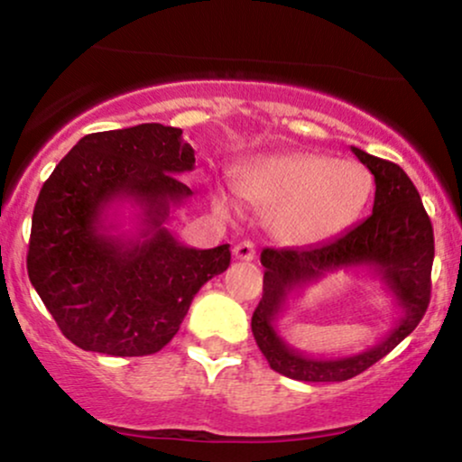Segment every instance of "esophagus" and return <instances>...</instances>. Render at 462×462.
I'll use <instances>...</instances> for the list:
<instances>
[{
	"instance_id": "obj_1",
	"label": "esophagus",
	"mask_w": 462,
	"mask_h": 462,
	"mask_svg": "<svg viewBox=\"0 0 462 462\" xmlns=\"http://www.w3.org/2000/svg\"><path fill=\"white\" fill-rule=\"evenodd\" d=\"M233 257L237 261H253L257 257V248H254L253 242H240L236 248H233Z\"/></svg>"
}]
</instances>
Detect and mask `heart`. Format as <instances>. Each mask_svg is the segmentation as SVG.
Segmentation results:
<instances>
[{"label":"heart","instance_id":"b5f03b06","mask_svg":"<svg viewBox=\"0 0 462 462\" xmlns=\"http://www.w3.org/2000/svg\"><path fill=\"white\" fill-rule=\"evenodd\" d=\"M373 173L356 161H336L317 152L259 156L236 175V190L246 201L270 209L278 240L291 246L326 242L360 218L373 197ZM214 205L229 208L222 190Z\"/></svg>","mask_w":462,"mask_h":462}]
</instances>
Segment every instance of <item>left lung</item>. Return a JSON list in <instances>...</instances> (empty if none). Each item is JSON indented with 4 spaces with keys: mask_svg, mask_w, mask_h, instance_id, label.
Masks as SVG:
<instances>
[{
    "mask_svg": "<svg viewBox=\"0 0 462 462\" xmlns=\"http://www.w3.org/2000/svg\"><path fill=\"white\" fill-rule=\"evenodd\" d=\"M374 175L373 214L334 240L306 248L261 253L263 298L253 312V334L267 364L295 381H346L385 357L422 321L430 301L435 237L420 192L398 164L351 147ZM366 266L391 292L403 315L379 346L346 358H310L289 347L275 329L288 295L329 271Z\"/></svg>",
    "mask_w": 462,
    "mask_h": 462,
    "instance_id": "obj_1",
    "label": "left lung"
}]
</instances>
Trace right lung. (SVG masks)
Wrapping results in <instances>:
<instances>
[{
  "instance_id": "1",
  "label": "right lung",
  "mask_w": 462,
  "mask_h": 462,
  "mask_svg": "<svg viewBox=\"0 0 462 462\" xmlns=\"http://www.w3.org/2000/svg\"><path fill=\"white\" fill-rule=\"evenodd\" d=\"M181 130L162 124L85 134L42 184L32 216L27 274L61 334L83 351L152 356L178 334L190 301L231 263L229 244L199 250L164 222L192 195ZM142 209L133 236L111 234L108 209Z\"/></svg>"
}]
</instances>
